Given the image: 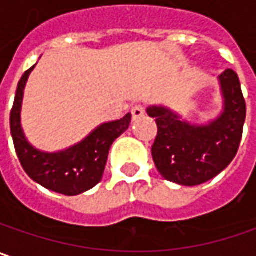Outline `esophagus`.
<instances>
[{
  "mask_svg": "<svg viewBox=\"0 0 256 256\" xmlns=\"http://www.w3.org/2000/svg\"><path fill=\"white\" fill-rule=\"evenodd\" d=\"M146 112V108H144V106H134L133 108H132V116H133V118L136 120V118H139V117H142L143 114Z\"/></svg>",
  "mask_w": 256,
  "mask_h": 256,
  "instance_id": "obj_1",
  "label": "esophagus"
}]
</instances>
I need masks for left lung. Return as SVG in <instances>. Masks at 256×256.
Returning a JSON list of instances; mask_svg holds the SVG:
<instances>
[{
  "instance_id": "8db88e82",
  "label": "left lung",
  "mask_w": 256,
  "mask_h": 256,
  "mask_svg": "<svg viewBox=\"0 0 256 256\" xmlns=\"http://www.w3.org/2000/svg\"><path fill=\"white\" fill-rule=\"evenodd\" d=\"M224 112L208 126H191L164 107H149L158 133L152 158L159 174L180 186H200L222 172L238 154L246 102L238 74L226 69L220 75Z\"/></svg>"
}]
</instances>
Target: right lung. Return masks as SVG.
I'll return each instance as SVG.
<instances>
[{"label":"right lung","mask_w":256,"mask_h":256,"mask_svg":"<svg viewBox=\"0 0 256 256\" xmlns=\"http://www.w3.org/2000/svg\"><path fill=\"white\" fill-rule=\"evenodd\" d=\"M34 68V66H33ZM30 68L22 76L10 113V128L14 148L26 174L42 187L64 196H76L96 187L102 178L113 142L128 130L132 114L104 123L82 142L58 154H44L26 140L20 124L23 91Z\"/></svg>","instance_id":"obj_1"}]
</instances>
